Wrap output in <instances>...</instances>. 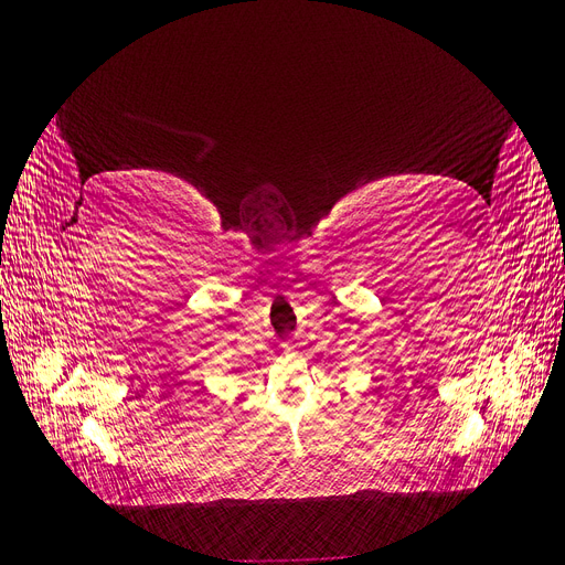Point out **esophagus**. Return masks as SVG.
<instances>
[{
    "instance_id": "esophagus-1",
    "label": "esophagus",
    "mask_w": 565,
    "mask_h": 565,
    "mask_svg": "<svg viewBox=\"0 0 565 565\" xmlns=\"http://www.w3.org/2000/svg\"><path fill=\"white\" fill-rule=\"evenodd\" d=\"M289 349H295V347H289Z\"/></svg>"
}]
</instances>
